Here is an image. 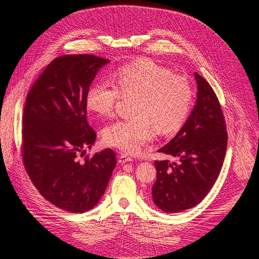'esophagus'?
<instances>
[{
    "instance_id": "1",
    "label": "esophagus",
    "mask_w": 259,
    "mask_h": 259,
    "mask_svg": "<svg viewBox=\"0 0 259 259\" xmlns=\"http://www.w3.org/2000/svg\"><path fill=\"white\" fill-rule=\"evenodd\" d=\"M133 161V159L131 158V156L124 154V153H120L119 155H117V162H119L120 164H124L126 162H131Z\"/></svg>"
}]
</instances>
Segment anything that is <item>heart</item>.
<instances>
[{"mask_svg":"<svg viewBox=\"0 0 259 259\" xmlns=\"http://www.w3.org/2000/svg\"><path fill=\"white\" fill-rule=\"evenodd\" d=\"M115 85L97 81L86 94V107L99 116L114 112L121 97H136L133 115L115 121L103 131L106 145L125 153H136L152 142L155 128L171 134L183 126L193 101L190 82L184 75L149 59H138L122 67L114 75Z\"/></svg>","mask_w":259,"mask_h":259,"instance_id":"1","label":"heart"}]
</instances>
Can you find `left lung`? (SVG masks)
Instances as JSON below:
<instances>
[{"label": "left lung", "instance_id": "obj_1", "mask_svg": "<svg viewBox=\"0 0 259 259\" xmlns=\"http://www.w3.org/2000/svg\"><path fill=\"white\" fill-rule=\"evenodd\" d=\"M197 103L188 120L159 152L175 156L178 163L155 161L152 186L155 205L164 213L189 209L206 197L221 173L228 134L223 111L208 82L194 72Z\"/></svg>", "mask_w": 259, "mask_h": 259}]
</instances>
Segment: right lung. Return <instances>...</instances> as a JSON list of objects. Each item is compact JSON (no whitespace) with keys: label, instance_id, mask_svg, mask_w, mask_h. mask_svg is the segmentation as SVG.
Wrapping results in <instances>:
<instances>
[{"label":"right lung","instance_id":"add662e5","mask_svg":"<svg viewBox=\"0 0 259 259\" xmlns=\"http://www.w3.org/2000/svg\"><path fill=\"white\" fill-rule=\"evenodd\" d=\"M110 60L94 55L55 58L26 98L22 160L43 198L71 213H84L103 197L116 165L113 150L83 156L96 140L86 120V94Z\"/></svg>","mask_w":259,"mask_h":259}]
</instances>
